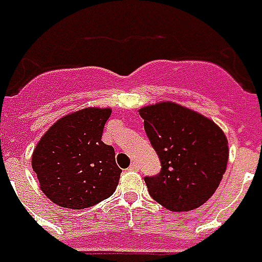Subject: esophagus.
<instances>
[{
    "label": "esophagus",
    "instance_id": "esophagus-1",
    "mask_svg": "<svg viewBox=\"0 0 262 262\" xmlns=\"http://www.w3.org/2000/svg\"><path fill=\"white\" fill-rule=\"evenodd\" d=\"M129 170H133V171L139 170V165H138L137 162H133V164H131V166H129Z\"/></svg>",
    "mask_w": 262,
    "mask_h": 262
}]
</instances>
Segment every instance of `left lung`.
Returning <instances> with one entry per match:
<instances>
[{
	"mask_svg": "<svg viewBox=\"0 0 262 262\" xmlns=\"http://www.w3.org/2000/svg\"><path fill=\"white\" fill-rule=\"evenodd\" d=\"M144 131L161 161L156 176H146L148 193L174 212L203 206L225 174L229 146L219 127L198 112L160 102L139 111Z\"/></svg>",
	"mask_w": 262,
	"mask_h": 262,
	"instance_id": "obj_1",
	"label": "left lung"
}]
</instances>
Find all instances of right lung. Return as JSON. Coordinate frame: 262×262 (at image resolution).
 I'll use <instances>...</instances> for the list:
<instances>
[{"label":"right lung","instance_id":"add662e5","mask_svg":"<svg viewBox=\"0 0 262 262\" xmlns=\"http://www.w3.org/2000/svg\"><path fill=\"white\" fill-rule=\"evenodd\" d=\"M110 108H86L58 120L32 156L43 193L64 208L82 210L112 196L121 169L115 148L101 141Z\"/></svg>","mask_w":262,"mask_h":262}]
</instances>
